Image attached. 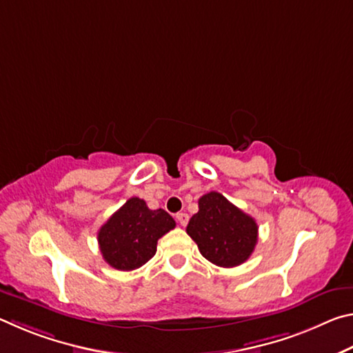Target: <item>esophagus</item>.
Masks as SVG:
<instances>
[{
	"mask_svg": "<svg viewBox=\"0 0 353 353\" xmlns=\"http://www.w3.org/2000/svg\"><path fill=\"white\" fill-rule=\"evenodd\" d=\"M176 221H177L179 225L185 227V225L188 224V214L187 213H177L176 214Z\"/></svg>",
	"mask_w": 353,
	"mask_h": 353,
	"instance_id": "obj_1",
	"label": "esophagus"
}]
</instances>
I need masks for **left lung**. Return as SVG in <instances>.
<instances>
[{"label":"left lung","instance_id":"8db88e82","mask_svg":"<svg viewBox=\"0 0 353 353\" xmlns=\"http://www.w3.org/2000/svg\"><path fill=\"white\" fill-rule=\"evenodd\" d=\"M187 234L208 261L221 268H234L254 252L259 225L223 194L210 191L199 199V212L191 216Z\"/></svg>","mask_w":353,"mask_h":353}]
</instances>
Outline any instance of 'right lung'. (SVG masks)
I'll use <instances>...</instances> for the list:
<instances>
[{
	"label": "right lung",
	"instance_id": "1",
	"mask_svg": "<svg viewBox=\"0 0 353 353\" xmlns=\"http://www.w3.org/2000/svg\"><path fill=\"white\" fill-rule=\"evenodd\" d=\"M176 227L163 208L151 210L140 198H130L98 232L103 259L118 271H132L157 252V241Z\"/></svg>",
	"mask_w": 353,
	"mask_h": 353
}]
</instances>
